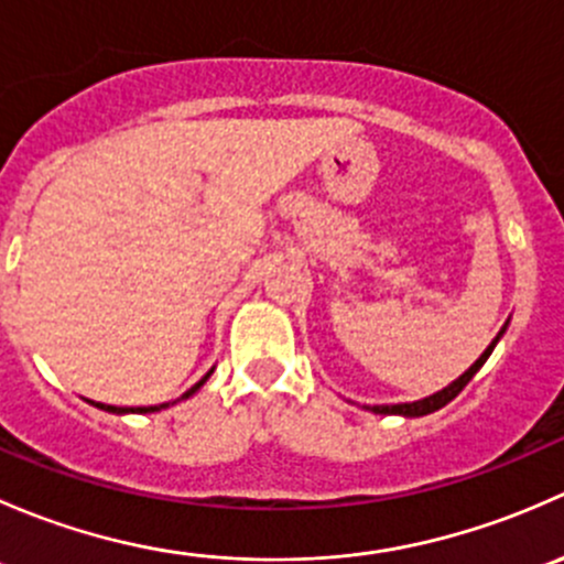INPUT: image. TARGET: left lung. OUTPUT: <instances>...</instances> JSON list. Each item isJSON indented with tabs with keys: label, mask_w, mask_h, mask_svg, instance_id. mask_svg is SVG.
<instances>
[{
	"label": "left lung",
	"mask_w": 564,
	"mask_h": 564,
	"mask_svg": "<svg viewBox=\"0 0 564 564\" xmlns=\"http://www.w3.org/2000/svg\"><path fill=\"white\" fill-rule=\"evenodd\" d=\"M505 327H508V324H505ZM505 327L499 329V335L497 338L491 340V344H488V349L482 351L480 357H477L475 362H471L469 366V371H464L460 373V377L456 379V382L453 384H447L445 390H440V392H434V395H429V398H420V401H412V403H382V406H366V409H371V412H377V414H403V417H423V414H431V412H436V409H442L445 406V403H451L453 398L458 395L460 390L466 388V384H469V379L475 377L477 371H480L482 368V362L488 360V357H491V351H494V346H497V340L502 338V333H505Z\"/></svg>",
	"instance_id": "8db88e82"
}]
</instances>
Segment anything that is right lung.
Wrapping results in <instances>:
<instances>
[{"mask_svg":"<svg viewBox=\"0 0 564 564\" xmlns=\"http://www.w3.org/2000/svg\"><path fill=\"white\" fill-rule=\"evenodd\" d=\"M209 373H213V371H209ZM209 373H207V377H202V379H198V382H196V384H193V388H191V390H187V392H185V395H182V398H191V395H193V392H196L198 388H202V384H204V382H207V379H209ZM89 403H95V401H89ZM95 406H98V409H106V412H113V414H124V412L147 414V412H161V409H166V406H169V403H161V406H108V403H95Z\"/></svg>","mask_w":564,"mask_h":564,"instance_id":"add662e5","label":"right lung"}]
</instances>
